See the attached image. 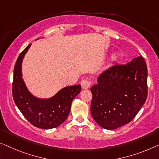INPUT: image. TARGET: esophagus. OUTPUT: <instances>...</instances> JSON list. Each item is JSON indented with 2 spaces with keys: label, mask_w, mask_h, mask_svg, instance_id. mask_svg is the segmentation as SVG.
Listing matches in <instances>:
<instances>
[{
  "label": "esophagus",
  "mask_w": 159,
  "mask_h": 159,
  "mask_svg": "<svg viewBox=\"0 0 159 159\" xmlns=\"http://www.w3.org/2000/svg\"><path fill=\"white\" fill-rule=\"evenodd\" d=\"M80 85H81L83 89H89V88L91 86V82L88 79H83L81 80V82H80Z\"/></svg>",
  "instance_id": "34e87169"
}]
</instances>
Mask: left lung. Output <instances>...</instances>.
I'll use <instances>...</instances> for the list:
<instances>
[{
	"label": "left lung",
	"instance_id": "obj_1",
	"mask_svg": "<svg viewBox=\"0 0 159 159\" xmlns=\"http://www.w3.org/2000/svg\"><path fill=\"white\" fill-rule=\"evenodd\" d=\"M148 70L142 56L101 73L91 88V113L97 124L113 130L129 124L146 102Z\"/></svg>",
	"mask_w": 159,
	"mask_h": 159
}]
</instances>
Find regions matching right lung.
I'll use <instances>...</instances> for the list:
<instances>
[{"mask_svg": "<svg viewBox=\"0 0 159 159\" xmlns=\"http://www.w3.org/2000/svg\"><path fill=\"white\" fill-rule=\"evenodd\" d=\"M29 44L19 55L13 70L12 93L16 105L33 125L40 129H53L68 116L70 106L75 97L80 93V85L63 88L55 96L48 99L38 98L28 91L22 79L21 65Z\"/></svg>", "mask_w": 159, "mask_h": 159, "instance_id": "obj_1", "label": "right lung"}]
</instances>
